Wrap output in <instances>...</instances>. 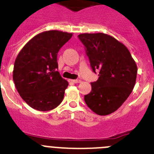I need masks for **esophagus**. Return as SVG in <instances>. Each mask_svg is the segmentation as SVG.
I'll return each instance as SVG.
<instances>
[{
  "instance_id": "esophagus-1",
  "label": "esophagus",
  "mask_w": 154,
  "mask_h": 154,
  "mask_svg": "<svg viewBox=\"0 0 154 154\" xmlns=\"http://www.w3.org/2000/svg\"><path fill=\"white\" fill-rule=\"evenodd\" d=\"M71 82H72L73 83H79L80 82V80H78V79H72V80H70Z\"/></svg>"
}]
</instances>
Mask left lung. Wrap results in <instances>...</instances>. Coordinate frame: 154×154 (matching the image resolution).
<instances>
[{"label":"left lung","instance_id":"8db88e82","mask_svg":"<svg viewBox=\"0 0 154 154\" xmlns=\"http://www.w3.org/2000/svg\"><path fill=\"white\" fill-rule=\"evenodd\" d=\"M78 37L85 46L92 71L99 72L85 102L95 113L109 115L117 110L133 91L137 64L127 48L113 37L104 33H84Z\"/></svg>","mask_w":154,"mask_h":154}]
</instances>
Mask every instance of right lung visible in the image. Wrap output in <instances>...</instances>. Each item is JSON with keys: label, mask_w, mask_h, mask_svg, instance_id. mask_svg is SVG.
Returning <instances> with one entry per match:
<instances>
[{"label": "right lung", "mask_w": 154, "mask_h": 154, "mask_svg": "<svg viewBox=\"0 0 154 154\" xmlns=\"http://www.w3.org/2000/svg\"><path fill=\"white\" fill-rule=\"evenodd\" d=\"M72 33L51 30L35 35L14 62L13 80L19 95L31 108L49 111L63 100L69 82L60 75L57 55Z\"/></svg>", "instance_id": "add662e5"}]
</instances>
